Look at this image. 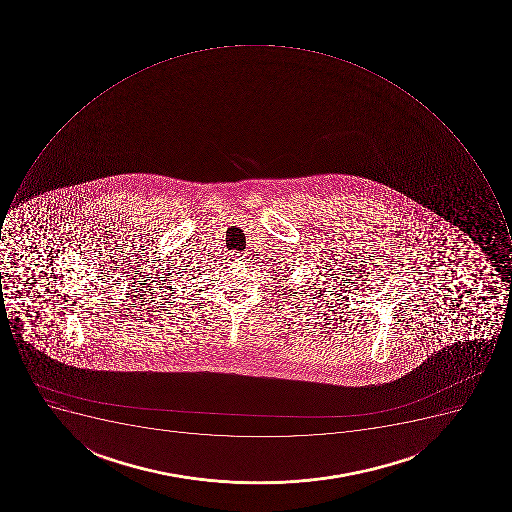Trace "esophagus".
<instances>
[{"label": "esophagus", "instance_id": "esophagus-1", "mask_svg": "<svg viewBox=\"0 0 512 512\" xmlns=\"http://www.w3.org/2000/svg\"><path fill=\"white\" fill-rule=\"evenodd\" d=\"M243 258H245V256H243V254L240 253H232V256H230V259H232V261L235 262L243 261Z\"/></svg>", "mask_w": 512, "mask_h": 512}]
</instances>
